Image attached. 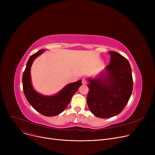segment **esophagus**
I'll list each match as a JSON object with an SVG mask.
<instances>
[{
	"label": "esophagus",
	"mask_w": 155,
	"mask_h": 155,
	"mask_svg": "<svg viewBox=\"0 0 155 155\" xmlns=\"http://www.w3.org/2000/svg\"><path fill=\"white\" fill-rule=\"evenodd\" d=\"M82 84L83 85H86L87 84V81L85 78H83L82 79Z\"/></svg>",
	"instance_id": "1"
}]
</instances>
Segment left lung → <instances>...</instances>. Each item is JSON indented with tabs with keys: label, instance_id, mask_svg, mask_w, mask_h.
Returning a JSON list of instances; mask_svg holds the SVG:
<instances>
[{
	"label": "left lung",
	"instance_id": "obj_1",
	"mask_svg": "<svg viewBox=\"0 0 155 155\" xmlns=\"http://www.w3.org/2000/svg\"><path fill=\"white\" fill-rule=\"evenodd\" d=\"M109 64L94 78L88 77L87 102L91 112L99 118L117 116L131 95L133 81L128 60L115 51H109Z\"/></svg>",
	"mask_w": 155,
	"mask_h": 155
}]
</instances>
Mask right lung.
I'll return each mask as SVG.
<instances>
[{"label": "right lung", "mask_w": 155, "mask_h": 155, "mask_svg": "<svg viewBox=\"0 0 155 155\" xmlns=\"http://www.w3.org/2000/svg\"><path fill=\"white\" fill-rule=\"evenodd\" d=\"M46 50H41L29 58L22 76L23 91L31 106L43 116L51 117L60 114L66 109L71 97L82 85L79 80L65 85L60 91L52 95H45L38 92L32 84L31 68L35 60Z\"/></svg>", "instance_id": "right-lung-1"}]
</instances>
